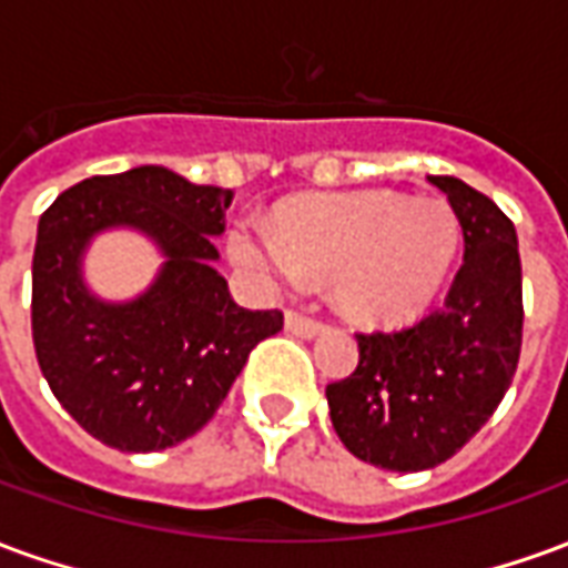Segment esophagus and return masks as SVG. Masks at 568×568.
I'll list each match as a JSON object with an SVG mask.
<instances>
[{
  "label": "esophagus",
  "mask_w": 568,
  "mask_h": 568,
  "mask_svg": "<svg viewBox=\"0 0 568 568\" xmlns=\"http://www.w3.org/2000/svg\"><path fill=\"white\" fill-rule=\"evenodd\" d=\"M285 332H292L295 337H316V334L325 332V325L316 320H310V316H304V313H295V310H288L285 313Z\"/></svg>",
  "instance_id": "obj_1"
}]
</instances>
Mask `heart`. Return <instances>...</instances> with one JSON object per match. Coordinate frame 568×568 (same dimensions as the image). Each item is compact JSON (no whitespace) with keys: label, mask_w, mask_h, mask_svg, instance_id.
I'll list each match as a JSON object with an SVG mask.
<instances>
[{"label":"heart","mask_w":568,"mask_h":568,"mask_svg":"<svg viewBox=\"0 0 568 568\" xmlns=\"http://www.w3.org/2000/svg\"><path fill=\"white\" fill-rule=\"evenodd\" d=\"M234 264L267 285L332 280L334 304L362 325H395L438 297L459 252V222L444 200L398 191L313 194L276 222L240 219Z\"/></svg>","instance_id":"1"}]
</instances>
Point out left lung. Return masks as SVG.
Instances as JSON below:
<instances>
[{"instance_id":"left-lung-1","label":"left lung","mask_w":568,"mask_h":568,"mask_svg":"<svg viewBox=\"0 0 568 568\" xmlns=\"http://www.w3.org/2000/svg\"><path fill=\"white\" fill-rule=\"evenodd\" d=\"M428 182L447 194L465 236L444 307L405 332L356 334V371L325 389L346 450L386 471H426L465 447L508 393L524 341L511 219L463 179Z\"/></svg>"}]
</instances>
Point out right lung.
I'll return each mask as SVG.
<instances>
[{
  "label": "right lung",
  "instance_id": "obj_1",
  "mask_svg": "<svg viewBox=\"0 0 568 568\" xmlns=\"http://www.w3.org/2000/svg\"><path fill=\"white\" fill-rule=\"evenodd\" d=\"M234 191L194 185L166 166L91 175L39 219L32 344L44 381L88 435L124 453L166 450L219 410L248 353L283 328L280 310H246L215 271ZM128 226L164 255L155 283L103 302L83 283V252Z\"/></svg>",
  "mask_w": 568,
  "mask_h": 568
}]
</instances>
